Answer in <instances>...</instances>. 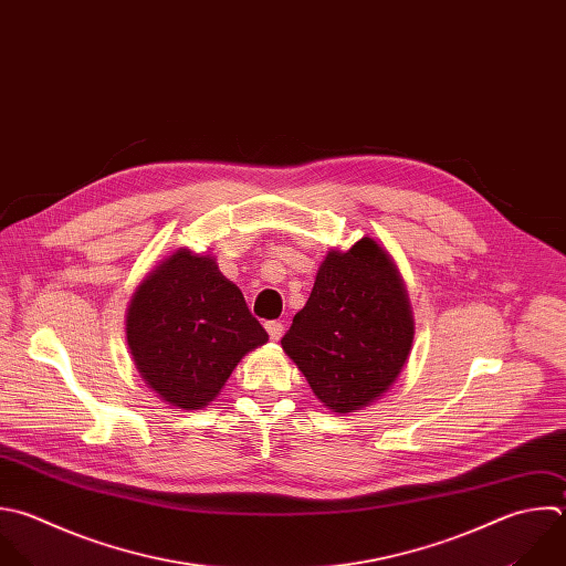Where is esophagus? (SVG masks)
Segmentation results:
<instances>
[{
    "mask_svg": "<svg viewBox=\"0 0 566 566\" xmlns=\"http://www.w3.org/2000/svg\"><path fill=\"white\" fill-rule=\"evenodd\" d=\"M265 329H268V334H270L272 340H281V336H283V325H281L279 321L265 323Z\"/></svg>",
    "mask_w": 566,
    "mask_h": 566,
    "instance_id": "esophagus-1",
    "label": "esophagus"
}]
</instances>
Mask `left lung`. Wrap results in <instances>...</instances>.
I'll list each match as a JSON object with an SVG mask.
<instances>
[{
	"label": "left lung",
	"instance_id": "left-lung-1",
	"mask_svg": "<svg viewBox=\"0 0 566 566\" xmlns=\"http://www.w3.org/2000/svg\"><path fill=\"white\" fill-rule=\"evenodd\" d=\"M411 343L402 276L369 237L345 252H327L305 307L281 340L314 396L336 413L380 398L400 376Z\"/></svg>",
	"mask_w": 566,
	"mask_h": 566
}]
</instances>
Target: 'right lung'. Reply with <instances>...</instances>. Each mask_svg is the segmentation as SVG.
<instances>
[{"label":"right lung","instance_id":"add662e5","mask_svg":"<svg viewBox=\"0 0 566 566\" xmlns=\"http://www.w3.org/2000/svg\"><path fill=\"white\" fill-rule=\"evenodd\" d=\"M126 338L146 385L190 411L219 396L239 360L268 343V332L210 254L179 248L137 287Z\"/></svg>","mask_w":566,"mask_h":566}]
</instances>
